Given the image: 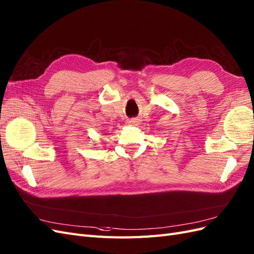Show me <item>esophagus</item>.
Here are the masks:
<instances>
[{
  "instance_id": "1",
  "label": "esophagus",
  "mask_w": 254,
  "mask_h": 254,
  "mask_svg": "<svg viewBox=\"0 0 254 254\" xmlns=\"http://www.w3.org/2000/svg\"><path fill=\"white\" fill-rule=\"evenodd\" d=\"M137 122H138V120H137V118H132V119L128 120V123H129V125H131V126H136Z\"/></svg>"
}]
</instances>
